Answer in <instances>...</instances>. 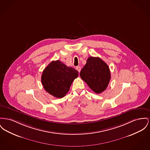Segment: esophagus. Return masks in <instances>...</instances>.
Masks as SVG:
<instances>
[{
  "mask_svg": "<svg viewBox=\"0 0 150 150\" xmlns=\"http://www.w3.org/2000/svg\"><path fill=\"white\" fill-rule=\"evenodd\" d=\"M76 69L77 70V71H78L79 72H80V71L81 70V67H79V66H77V67H76Z\"/></svg>",
  "mask_w": 150,
  "mask_h": 150,
  "instance_id": "34e87169",
  "label": "esophagus"
}]
</instances>
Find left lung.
Returning <instances> with one entry per match:
<instances>
[{
    "label": "left lung",
    "mask_w": 150,
    "mask_h": 150,
    "mask_svg": "<svg viewBox=\"0 0 150 150\" xmlns=\"http://www.w3.org/2000/svg\"><path fill=\"white\" fill-rule=\"evenodd\" d=\"M80 75L89 87L97 94L105 90L111 78L108 64L101 58L93 57L87 59Z\"/></svg>",
    "instance_id": "8db88e82"
}]
</instances>
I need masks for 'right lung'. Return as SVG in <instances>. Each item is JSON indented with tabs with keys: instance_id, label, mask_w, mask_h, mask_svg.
<instances>
[{
	"instance_id": "right-lung-1",
	"label": "right lung",
	"mask_w": 150,
	"mask_h": 150,
	"mask_svg": "<svg viewBox=\"0 0 150 150\" xmlns=\"http://www.w3.org/2000/svg\"><path fill=\"white\" fill-rule=\"evenodd\" d=\"M78 76V71L59 60L52 61L43 71L41 83L45 91L57 98H62Z\"/></svg>"
}]
</instances>
